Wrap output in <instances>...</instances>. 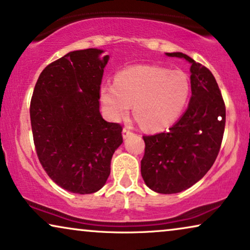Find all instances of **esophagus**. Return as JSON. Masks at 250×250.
<instances>
[{"mask_svg": "<svg viewBox=\"0 0 250 250\" xmlns=\"http://www.w3.org/2000/svg\"><path fill=\"white\" fill-rule=\"evenodd\" d=\"M133 134V132L132 131H129V129L128 128H124V129H123V138H124V139H126V138H128L129 137V135H132Z\"/></svg>", "mask_w": 250, "mask_h": 250, "instance_id": "34e87169", "label": "esophagus"}]
</instances>
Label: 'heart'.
Returning a JSON list of instances; mask_svg holds the SVG:
<instances>
[{
	"instance_id": "1",
	"label": "heart",
	"mask_w": 250,
	"mask_h": 250,
	"mask_svg": "<svg viewBox=\"0 0 250 250\" xmlns=\"http://www.w3.org/2000/svg\"><path fill=\"white\" fill-rule=\"evenodd\" d=\"M190 94L184 71L158 65H135L116 74L115 83L101 87V101L112 121L124 118L133 104L144 127L153 131L172 125L183 113Z\"/></svg>"
}]
</instances>
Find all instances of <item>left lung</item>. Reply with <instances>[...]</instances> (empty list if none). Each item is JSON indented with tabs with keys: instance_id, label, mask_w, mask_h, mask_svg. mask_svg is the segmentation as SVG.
Instances as JSON below:
<instances>
[{
	"instance_id": "left-lung-1",
	"label": "left lung",
	"mask_w": 250,
	"mask_h": 250,
	"mask_svg": "<svg viewBox=\"0 0 250 250\" xmlns=\"http://www.w3.org/2000/svg\"><path fill=\"white\" fill-rule=\"evenodd\" d=\"M167 55L192 63V97L186 112L172 127L144 135L141 176L150 189L173 194L193 186L215 163L224 135L226 109L208 67L183 53Z\"/></svg>"
}]
</instances>
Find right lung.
<instances>
[{
  "mask_svg": "<svg viewBox=\"0 0 250 250\" xmlns=\"http://www.w3.org/2000/svg\"><path fill=\"white\" fill-rule=\"evenodd\" d=\"M103 50L71 51L44 67L31 99L39 161L62 188L92 194L104 186L123 127L100 113V92L109 56Z\"/></svg>",
  "mask_w": 250,
  "mask_h": 250,
  "instance_id": "obj_1",
  "label": "right lung"
}]
</instances>
